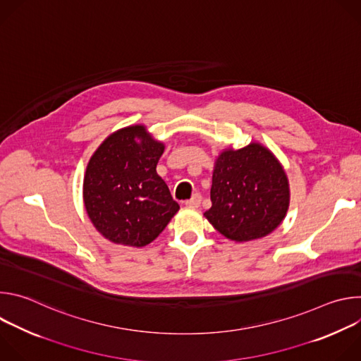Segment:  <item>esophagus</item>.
I'll return each mask as SVG.
<instances>
[{"mask_svg": "<svg viewBox=\"0 0 361 361\" xmlns=\"http://www.w3.org/2000/svg\"><path fill=\"white\" fill-rule=\"evenodd\" d=\"M200 204H201V194H198V192H195L190 200H187V201H185V205H187V207H191V209H197V207H200Z\"/></svg>", "mask_w": 361, "mask_h": 361, "instance_id": "34e87169", "label": "esophagus"}]
</instances>
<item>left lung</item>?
I'll return each mask as SVG.
<instances>
[{
    "label": "left lung",
    "instance_id": "obj_1",
    "mask_svg": "<svg viewBox=\"0 0 361 361\" xmlns=\"http://www.w3.org/2000/svg\"><path fill=\"white\" fill-rule=\"evenodd\" d=\"M212 209L204 213L213 227L234 241L262 238L284 220L290 188L274 154L259 142L224 149L216 160Z\"/></svg>",
    "mask_w": 361,
    "mask_h": 361
}]
</instances>
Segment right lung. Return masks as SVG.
<instances>
[{
    "label": "right lung",
    "mask_w": 361,
    "mask_h": 361,
    "mask_svg": "<svg viewBox=\"0 0 361 361\" xmlns=\"http://www.w3.org/2000/svg\"><path fill=\"white\" fill-rule=\"evenodd\" d=\"M163 152L164 144L144 126H130L107 137L92 154L82 184L84 205L107 240L144 247L180 210L156 170Z\"/></svg>",
    "instance_id": "obj_1"
}]
</instances>
